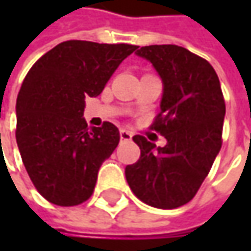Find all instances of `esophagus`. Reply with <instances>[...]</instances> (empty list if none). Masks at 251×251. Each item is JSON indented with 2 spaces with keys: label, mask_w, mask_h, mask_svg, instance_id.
Returning a JSON list of instances; mask_svg holds the SVG:
<instances>
[{
  "label": "esophagus",
  "mask_w": 251,
  "mask_h": 251,
  "mask_svg": "<svg viewBox=\"0 0 251 251\" xmlns=\"http://www.w3.org/2000/svg\"><path fill=\"white\" fill-rule=\"evenodd\" d=\"M119 135H121V139H122V141H130L132 136H133L132 132H129V130H126V129H121Z\"/></svg>",
  "instance_id": "esophagus-1"
}]
</instances>
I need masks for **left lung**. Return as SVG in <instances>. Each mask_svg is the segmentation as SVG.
Segmentation results:
<instances>
[{
  "instance_id": "left-lung-1",
  "label": "left lung",
  "mask_w": 251,
  "mask_h": 251,
  "mask_svg": "<svg viewBox=\"0 0 251 251\" xmlns=\"http://www.w3.org/2000/svg\"><path fill=\"white\" fill-rule=\"evenodd\" d=\"M135 53L163 81L152 127L167 144L157 147L135 135L141 157L126 166V180L147 205L175 209L193 199L221 150L226 103L220 79L208 61L177 45L144 46Z\"/></svg>"
}]
</instances>
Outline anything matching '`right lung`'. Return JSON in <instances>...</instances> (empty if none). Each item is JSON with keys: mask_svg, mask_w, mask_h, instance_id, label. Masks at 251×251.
Returning <instances> with one entry per match:
<instances>
[{"mask_svg": "<svg viewBox=\"0 0 251 251\" xmlns=\"http://www.w3.org/2000/svg\"><path fill=\"white\" fill-rule=\"evenodd\" d=\"M136 48L62 42L25 75L16 104V139L27 175L50 203L74 206L91 196L99 169L121 135L110 122L87 125L85 97H97Z\"/></svg>", "mask_w": 251, "mask_h": 251, "instance_id": "1", "label": "right lung"}]
</instances>
